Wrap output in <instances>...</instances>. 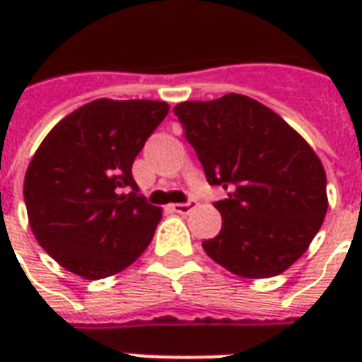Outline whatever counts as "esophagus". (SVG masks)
Segmentation results:
<instances>
[{"label":"esophagus","instance_id":"obj_1","mask_svg":"<svg viewBox=\"0 0 362 362\" xmlns=\"http://www.w3.org/2000/svg\"><path fill=\"white\" fill-rule=\"evenodd\" d=\"M194 207H196V202H188V204H174L173 211L180 213V215H188V213L192 211Z\"/></svg>","mask_w":362,"mask_h":362}]
</instances>
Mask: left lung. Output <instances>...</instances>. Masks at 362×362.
Here are the masks:
<instances>
[{"mask_svg": "<svg viewBox=\"0 0 362 362\" xmlns=\"http://www.w3.org/2000/svg\"><path fill=\"white\" fill-rule=\"evenodd\" d=\"M211 186L223 228L204 240L219 266L246 279L279 275L308 250L327 211L326 170L303 135L246 95L174 106Z\"/></svg>", "mask_w": 362, "mask_h": 362, "instance_id": "8db88e82", "label": "left lung"}]
</instances>
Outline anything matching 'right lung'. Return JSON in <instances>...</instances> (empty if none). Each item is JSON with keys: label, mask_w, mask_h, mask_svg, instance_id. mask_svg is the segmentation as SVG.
<instances>
[{"label": "right lung", "mask_w": 362, "mask_h": 362, "mask_svg": "<svg viewBox=\"0 0 362 362\" xmlns=\"http://www.w3.org/2000/svg\"><path fill=\"white\" fill-rule=\"evenodd\" d=\"M166 114L163 100L96 98L59 119L36 149L23 186L28 225L67 272L104 279L149 246L163 211L137 194L132 166Z\"/></svg>", "instance_id": "1"}]
</instances>
